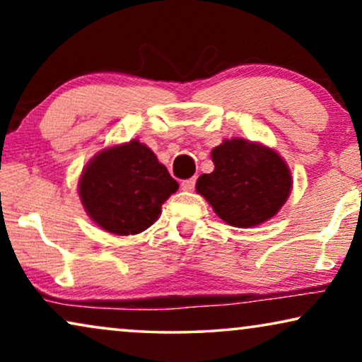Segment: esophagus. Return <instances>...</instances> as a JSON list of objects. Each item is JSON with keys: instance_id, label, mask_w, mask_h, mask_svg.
<instances>
[{"instance_id": "obj_1", "label": "esophagus", "mask_w": 362, "mask_h": 362, "mask_svg": "<svg viewBox=\"0 0 362 362\" xmlns=\"http://www.w3.org/2000/svg\"><path fill=\"white\" fill-rule=\"evenodd\" d=\"M196 186V177H189V180L181 181V189L182 191H192Z\"/></svg>"}]
</instances>
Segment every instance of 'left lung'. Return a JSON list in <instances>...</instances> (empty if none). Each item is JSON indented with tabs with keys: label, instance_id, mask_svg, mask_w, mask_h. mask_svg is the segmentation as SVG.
Wrapping results in <instances>:
<instances>
[{
	"label": "left lung",
	"instance_id": "8db88e82",
	"mask_svg": "<svg viewBox=\"0 0 362 362\" xmlns=\"http://www.w3.org/2000/svg\"><path fill=\"white\" fill-rule=\"evenodd\" d=\"M214 171L201 175L196 191L222 221L254 227L274 217L288 199L291 175L279 153L260 143L232 138L211 153Z\"/></svg>",
	"mask_w": 362,
	"mask_h": 362
}]
</instances>
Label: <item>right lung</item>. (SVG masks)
<instances>
[{"mask_svg":"<svg viewBox=\"0 0 362 362\" xmlns=\"http://www.w3.org/2000/svg\"><path fill=\"white\" fill-rule=\"evenodd\" d=\"M180 185L138 140L97 153L83 168L78 196L90 219L117 235H135L161 214Z\"/></svg>","mask_w":362,"mask_h":362,"instance_id":"1","label":"right lung"}]
</instances>
